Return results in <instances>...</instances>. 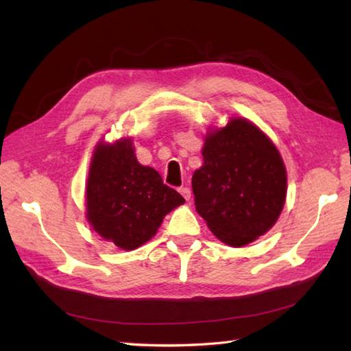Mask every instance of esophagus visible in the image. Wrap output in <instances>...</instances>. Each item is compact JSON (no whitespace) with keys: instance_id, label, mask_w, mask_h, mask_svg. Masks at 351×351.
Returning a JSON list of instances; mask_svg holds the SVG:
<instances>
[{"instance_id":"obj_1","label":"esophagus","mask_w":351,"mask_h":351,"mask_svg":"<svg viewBox=\"0 0 351 351\" xmlns=\"http://www.w3.org/2000/svg\"><path fill=\"white\" fill-rule=\"evenodd\" d=\"M180 193L184 196L185 200H190L191 199V190L189 187H181L180 189Z\"/></svg>"}]
</instances>
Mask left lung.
<instances>
[{"instance_id":"left-lung-1","label":"left lung","mask_w":351,"mask_h":351,"mask_svg":"<svg viewBox=\"0 0 351 351\" xmlns=\"http://www.w3.org/2000/svg\"><path fill=\"white\" fill-rule=\"evenodd\" d=\"M202 155L191 187L211 232L232 247L264 235L287 196V170L270 138L245 119H232L205 138Z\"/></svg>"}]
</instances>
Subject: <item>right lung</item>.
Wrapping results in <instances>:
<instances>
[{
  "label": "right lung",
  "mask_w": 351,
  "mask_h": 351,
  "mask_svg": "<svg viewBox=\"0 0 351 351\" xmlns=\"http://www.w3.org/2000/svg\"><path fill=\"white\" fill-rule=\"evenodd\" d=\"M87 220L102 238L134 250L156 234L164 215L185 202L158 171L134 155L131 140L98 145L87 181Z\"/></svg>",
  "instance_id": "right-lung-1"
}]
</instances>
